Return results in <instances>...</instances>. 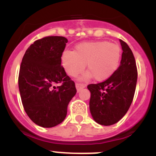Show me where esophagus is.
Listing matches in <instances>:
<instances>
[{
  "label": "esophagus",
  "instance_id": "1",
  "mask_svg": "<svg viewBox=\"0 0 156 156\" xmlns=\"http://www.w3.org/2000/svg\"><path fill=\"white\" fill-rule=\"evenodd\" d=\"M76 87L77 92H80L81 90H82V89H83V88L85 87V85L84 84H81V83H76Z\"/></svg>",
  "mask_w": 156,
  "mask_h": 156
}]
</instances>
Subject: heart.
Returning a JSON list of instances; mask_svg holds the SVG:
<instances>
[{"label": "heart", "instance_id": "b5f03b06", "mask_svg": "<svg viewBox=\"0 0 156 156\" xmlns=\"http://www.w3.org/2000/svg\"><path fill=\"white\" fill-rule=\"evenodd\" d=\"M122 51L118 45L107 41L79 44L75 51L65 50L62 54V66L69 76L75 77L85 69L81 76L83 81L94 77L96 81H104L115 73L120 64Z\"/></svg>", "mask_w": 156, "mask_h": 156}]
</instances>
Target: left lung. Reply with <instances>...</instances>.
<instances>
[{
    "label": "left lung",
    "instance_id": "8db88e82",
    "mask_svg": "<svg viewBox=\"0 0 156 156\" xmlns=\"http://www.w3.org/2000/svg\"><path fill=\"white\" fill-rule=\"evenodd\" d=\"M122 59L115 73L97 84H90L89 105L94 120L103 126L119 122L127 112L135 93L137 71L131 49L122 40Z\"/></svg>",
    "mask_w": 156,
    "mask_h": 156
}]
</instances>
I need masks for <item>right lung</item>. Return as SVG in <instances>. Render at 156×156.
I'll return each instance as SVG.
<instances>
[{
    "mask_svg": "<svg viewBox=\"0 0 156 156\" xmlns=\"http://www.w3.org/2000/svg\"><path fill=\"white\" fill-rule=\"evenodd\" d=\"M68 40L46 37L30 45L22 60L19 89L25 111L35 124L50 128L62 122L76 93L75 83L61 66ZM61 82L56 88L55 83Z\"/></svg>",
    "mask_w": 156,
    "mask_h": 156,
    "instance_id": "obj_1",
    "label": "right lung"
}]
</instances>
